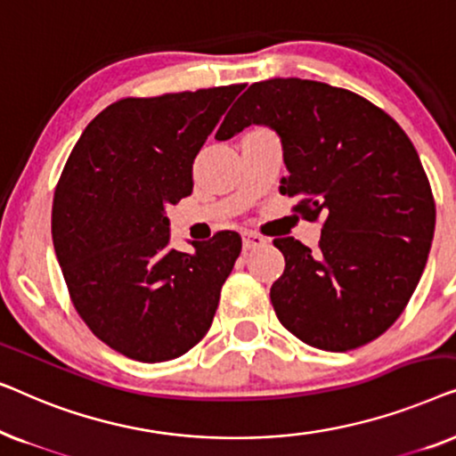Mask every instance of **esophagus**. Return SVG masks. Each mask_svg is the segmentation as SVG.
Segmentation results:
<instances>
[{
    "label": "esophagus",
    "mask_w": 456,
    "mask_h": 456,
    "mask_svg": "<svg viewBox=\"0 0 456 456\" xmlns=\"http://www.w3.org/2000/svg\"><path fill=\"white\" fill-rule=\"evenodd\" d=\"M265 239L257 232H242V247L245 248H257L265 245Z\"/></svg>",
    "instance_id": "1"
}]
</instances>
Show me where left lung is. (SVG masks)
Returning a JSON list of instances; mask_svg holds the SVG:
<instances>
[{
  "mask_svg": "<svg viewBox=\"0 0 456 456\" xmlns=\"http://www.w3.org/2000/svg\"><path fill=\"white\" fill-rule=\"evenodd\" d=\"M224 118L217 141L251 124L282 142L280 192L323 216L320 248L276 239L284 273L270 298L282 326L322 351H351L384 334L417 289L434 239L436 205L413 142L357 93L317 80L255 83Z\"/></svg>",
  "mask_w": 456,
  "mask_h": 456,
  "instance_id": "left-lung-1",
  "label": "left lung"
}]
</instances>
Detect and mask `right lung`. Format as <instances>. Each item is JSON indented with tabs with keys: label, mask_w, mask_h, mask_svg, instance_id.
<instances>
[{
	"label": "right lung",
	"mask_w": 456,
	"mask_h": 456,
	"mask_svg": "<svg viewBox=\"0 0 456 456\" xmlns=\"http://www.w3.org/2000/svg\"><path fill=\"white\" fill-rule=\"evenodd\" d=\"M242 89L120 99L85 128L61 172L52 236L70 298L130 359H176L214 322L240 236L224 230L180 253L166 208L192 192V161Z\"/></svg>",
	"instance_id": "obj_1"
}]
</instances>
